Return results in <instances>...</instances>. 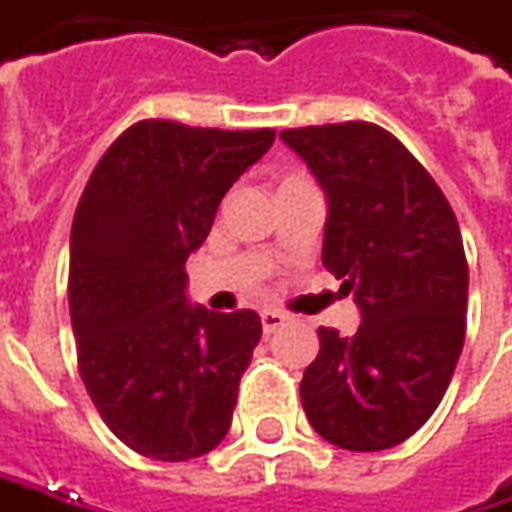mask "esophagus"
Wrapping results in <instances>:
<instances>
[{
	"instance_id": "obj_1",
	"label": "esophagus",
	"mask_w": 512,
	"mask_h": 512,
	"mask_svg": "<svg viewBox=\"0 0 512 512\" xmlns=\"http://www.w3.org/2000/svg\"><path fill=\"white\" fill-rule=\"evenodd\" d=\"M260 323H263V332L272 335L275 329H280L286 323V315L278 312V309H266V312H260Z\"/></svg>"
}]
</instances>
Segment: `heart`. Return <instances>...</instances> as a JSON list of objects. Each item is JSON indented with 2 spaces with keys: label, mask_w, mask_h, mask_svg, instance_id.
<instances>
[{
  "label": "heart",
  "mask_w": 512,
  "mask_h": 512,
  "mask_svg": "<svg viewBox=\"0 0 512 512\" xmlns=\"http://www.w3.org/2000/svg\"><path fill=\"white\" fill-rule=\"evenodd\" d=\"M303 177H306V174H286V177L280 180V186H283V183H295V180H303Z\"/></svg>",
  "instance_id": "b5f03b06"
}]
</instances>
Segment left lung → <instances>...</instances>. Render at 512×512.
I'll return each instance as SVG.
<instances>
[{"mask_svg": "<svg viewBox=\"0 0 512 512\" xmlns=\"http://www.w3.org/2000/svg\"><path fill=\"white\" fill-rule=\"evenodd\" d=\"M329 197L323 266L364 321L352 338L321 326L300 381L315 433L352 453L418 433L450 387L467 332V257L444 191L375 123L286 128Z\"/></svg>", "mask_w": 512, "mask_h": 512, "instance_id": "1", "label": "left lung"}]
</instances>
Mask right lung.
Returning <instances> with one entry per match:
<instances>
[{
    "label": "right lung",
    "mask_w": 512,
    "mask_h": 512,
    "mask_svg": "<svg viewBox=\"0 0 512 512\" xmlns=\"http://www.w3.org/2000/svg\"><path fill=\"white\" fill-rule=\"evenodd\" d=\"M272 143V128L140 120L79 197L68 269L77 367L108 430L140 456L189 461L229 433L263 329L252 309L189 306L186 260Z\"/></svg>",
    "instance_id": "right-lung-1"
}]
</instances>
